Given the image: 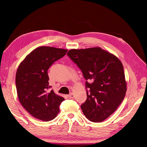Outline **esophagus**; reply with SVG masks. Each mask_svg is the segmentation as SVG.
<instances>
[{
	"label": "esophagus",
	"mask_w": 147,
	"mask_h": 147,
	"mask_svg": "<svg viewBox=\"0 0 147 147\" xmlns=\"http://www.w3.org/2000/svg\"><path fill=\"white\" fill-rule=\"evenodd\" d=\"M67 96L68 97H69V98H73L74 96V95L73 93H70V94L67 95Z\"/></svg>",
	"instance_id": "obj_1"
}]
</instances>
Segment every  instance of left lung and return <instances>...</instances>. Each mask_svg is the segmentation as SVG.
I'll return each mask as SVG.
<instances>
[{
	"mask_svg": "<svg viewBox=\"0 0 147 147\" xmlns=\"http://www.w3.org/2000/svg\"><path fill=\"white\" fill-rule=\"evenodd\" d=\"M67 55L86 80L87 99L81 105L83 114L91 121H104L117 110L126 94L121 62L100 47L72 49Z\"/></svg>",
	"mask_w": 147,
	"mask_h": 147,
	"instance_id": "left-lung-1",
	"label": "left lung"
}]
</instances>
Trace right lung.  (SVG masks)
Here are the masks:
<instances>
[{"mask_svg": "<svg viewBox=\"0 0 147 147\" xmlns=\"http://www.w3.org/2000/svg\"><path fill=\"white\" fill-rule=\"evenodd\" d=\"M67 50L40 47L31 51L20 64L16 74V87L22 106L34 118L49 121L59 112L64 98L49 88L47 71Z\"/></svg>", "mask_w": 147, "mask_h": 147, "instance_id": "add662e5", "label": "right lung"}]
</instances>
